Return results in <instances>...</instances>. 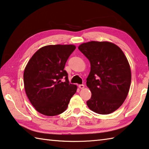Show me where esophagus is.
Listing matches in <instances>:
<instances>
[{
	"mask_svg": "<svg viewBox=\"0 0 149 149\" xmlns=\"http://www.w3.org/2000/svg\"><path fill=\"white\" fill-rule=\"evenodd\" d=\"M78 87H79V89H84V88L85 87V85L81 84V85H78Z\"/></svg>",
	"mask_w": 149,
	"mask_h": 149,
	"instance_id": "obj_1",
	"label": "esophagus"
}]
</instances>
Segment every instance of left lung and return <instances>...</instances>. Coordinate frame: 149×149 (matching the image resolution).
I'll return each mask as SVG.
<instances>
[{"label":"left lung","mask_w":149,"mask_h":149,"mask_svg":"<svg viewBox=\"0 0 149 149\" xmlns=\"http://www.w3.org/2000/svg\"><path fill=\"white\" fill-rule=\"evenodd\" d=\"M78 49L91 64L86 84L92 95L88 107L100 114L114 112L129 93L132 73L127 58L119 47L107 41H90Z\"/></svg>","instance_id":"8db88e82"}]
</instances>
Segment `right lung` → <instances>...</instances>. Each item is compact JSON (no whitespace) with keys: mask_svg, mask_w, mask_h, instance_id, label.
Wrapping results in <instances>:
<instances>
[{"mask_svg":"<svg viewBox=\"0 0 149 149\" xmlns=\"http://www.w3.org/2000/svg\"><path fill=\"white\" fill-rule=\"evenodd\" d=\"M73 45H47L39 49L29 60L24 73V88L37 112L49 116L62 114L76 92L70 84L65 62L75 49ZM65 77V81L61 79Z\"/></svg>","mask_w":149,"mask_h":149,"instance_id":"obj_1","label":"right lung"}]
</instances>
